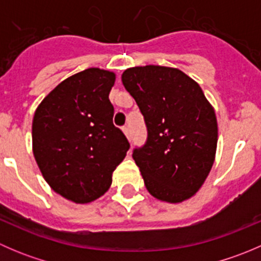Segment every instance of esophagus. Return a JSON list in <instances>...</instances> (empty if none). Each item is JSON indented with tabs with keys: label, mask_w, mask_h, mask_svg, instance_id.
Here are the masks:
<instances>
[{
	"label": "esophagus",
	"mask_w": 261,
	"mask_h": 261,
	"mask_svg": "<svg viewBox=\"0 0 261 261\" xmlns=\"http://www.w3.org/2000/svg\"><path fill=\"white\" fill-rule=\"evenodd\" d=\"M123 134L126 135V138L128 139V140H131V130H130V126H123L122 128Z\"/></svg>",
	"instance_id": "34e87169"
}]
</instances>
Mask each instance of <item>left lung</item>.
Masks as SVG:
<instances>
[{
    "instance_id": "1",
    "label": "left lung",
    "mask_w": 261,
    "mask_h": 261,
    "mask_svg": "<svg viewBox=\"0 0 261 261\" xmlns=\"http://www.w3.org/2000/svg\"><path fill=\"white\" fill-rule=\"evenodd\" d=\"M147 127V140L134 150L149 193L169 203L193 197L215 162L217 118L196 81L177 68L145 65L122 73Z\"/></svg>"
}]
</instances>
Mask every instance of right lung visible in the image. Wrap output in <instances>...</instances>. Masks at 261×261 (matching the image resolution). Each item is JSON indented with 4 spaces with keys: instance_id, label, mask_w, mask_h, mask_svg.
<instances>
[{
    "instance_id": "1",
    "label": "right lung",
    "mask_w": 261,
    "mask_h": 261,
    "mask_svg": "<svg viewBox=\"0 0 261 261\" xmlns=\"http://www.w3.org/2000/svg\"><path fill=\"white\" fill-rule=\"evenodd\" d=\"M116 74L88 68L58 84L33 120V152L50 188L75 203L107 192L130 144L112 122Z\"/></svg>"
}]
</instances>
